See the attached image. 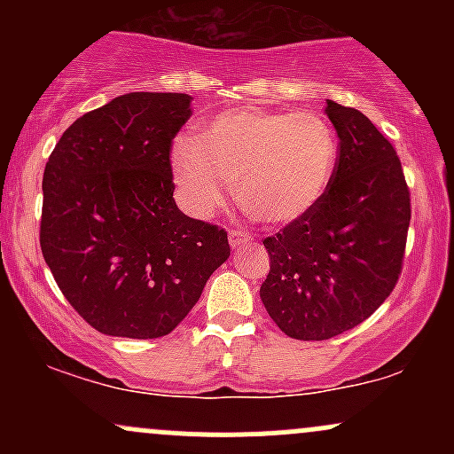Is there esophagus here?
<instances>
[{"instance_id": "obj_1", "label": "esophagus", "mask_w": 454, "mask_h": 454, "mask_svg": "<svg viewBox=\"0 0 454 454\" xmlns=\"http://www.w3.org/2000/svg\"><path fill=\"white\" fill-rule=\"evenodd\" d=\"M249 239H252V234L247 231H241V228H232V231L228 232V241H231L232 247H239V245L247 243Z\"/></svg>"}]
</instances>
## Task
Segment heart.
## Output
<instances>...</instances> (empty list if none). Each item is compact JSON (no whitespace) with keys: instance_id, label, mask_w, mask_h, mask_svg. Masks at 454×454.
Wrapping results in <instances>:
<instances>
[{"instance_id":"1","label":"heart","mask_w":454,"mask_h":454,"mask_svg":"<svg viewBox=\"0 0 454 454\" xmlns=\"http://www.w3.org/2000/svg\"><path fill=\"white\" fill-rule=\"evenodd\" d=\"M337 161V137L320 114L228 111L200 140L176 138L170 164L181 202L209 215L234 185L241 209L262 223H288L325 194Z\"/></svg>"}]
</instances>
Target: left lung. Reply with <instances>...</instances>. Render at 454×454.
Segmentation results:
<instances>
[{
  "mask_svg": "<svg viewBox=\"0 0 454 454\" xmlns=\"http://www.w3.org/2000/svg\"><path fill=\"white\" fill-rule=\"evenodd\" d=\"M340 137L335 170L305 215L264 239L260 286L269 316L293 340L322 341L367 320L397 286L411 217L390 140L361 111L328 100Z\"/></svg>",
  "mask_w": 454,
  "mask_h": 454,
  "instance_id": "8db88e82",
  "label": "left lung"
}]
</instances>
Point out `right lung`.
<instances>
[{
	"label": "right lung",
	"mask_w": 454,
	"mask_h": 454,
	"mask_svg": "<svg viewBox=\"0 0 454 454\" xmlns=\"http://www.w3.org/2000/svg\"><path fill=\"white\" fill-rule=\"evenodd\" d=\"M187 93L134 91L78 117L43 179L40 247L78 316L129 340L168 335L231 256L228 234L176 207L170 149Z\"/></svg>",
	"instance_id": "obj_1"
}]
</instances>
